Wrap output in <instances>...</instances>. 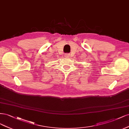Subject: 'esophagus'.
<instances>
[{"label":"esophagus","instance_id":"esophagus-1","mask_svg":"<svg viewBox=\"0 0 129 129\" xmlns=\"http://www.w3.org/2000/svg\"><path fill=\"white\" fill-rule=\"evenodd\" d=\"M65 56L66 57H67V58H69V57H70V53H66V54H65Z\"/></svg>","mask_w":129,"mask_h":129}]
</instances>
